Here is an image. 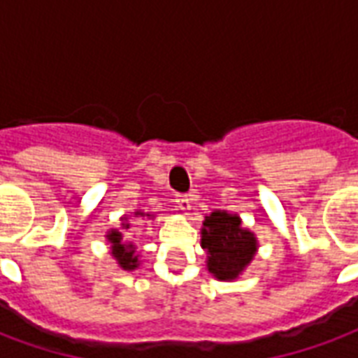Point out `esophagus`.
<instances>
[{
  "label": "esophagus",
  "instance_id": "34e87169",
  "mask_svg": "<svg viewBox=\"0 0 358 358\" xmlns=\"http://www.w3.org/2000/svg\"><path fill=\"white\" fill-rule=\"evenodd\" d=\"M176 205H178L182 210H189V207H192V195L178 194L176 195Z\"/></svg>",
  "mask_w": 358,
  "mask_h": 358
}]
</instances>
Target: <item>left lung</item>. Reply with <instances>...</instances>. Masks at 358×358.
Returning <instances> with one entry per match:
<instances>
[{
  "mask_svg": "<svg viewBox=\"0 0 358 358\" xmlns=\"http://www.w3.org/2000/svg\"><path fill=\"white\" fill-rule=\"evenodd\" d=\"M201 245L209 255V272L218 280H232L245 268L257 251L255 236L241 228L240 217L215 210L203 222Z\"/></svg>",
  "mask_w": 358,
  "mask_h": 358,
  "instance_id": "8db88e82",
  "label": "left lung"
}]
</instances>
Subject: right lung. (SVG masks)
<instances>
[{"label":"right lung","mask_w":358,"mask_h":358,"mask_svg":"<svg viewBox=\"0 0 358 358\" xmlns=\"http://www.w3.org/2000/svg\"><path fill=\"white\" fill-rule=\"evenodd\" d=\"M130 224H124V228H128ZM109 241L113 243V257L117 259L118 264L124 270H134L138 266V257L134 255V245L130 243H124L122 241V234L120 232H110Z\"/></svg>","instance_id":"right-lung-1"}]
</instances>
